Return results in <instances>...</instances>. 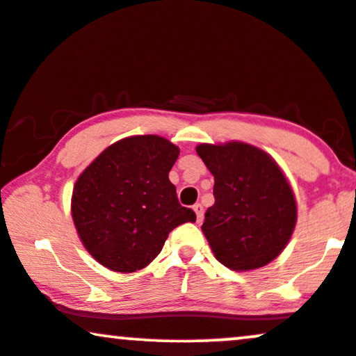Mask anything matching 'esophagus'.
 <instances>
[{"instance_id": "esophagus-1", "label": "esophagus", "mask_w": 356, "mask_h": 356, "mask_svg": "<svg viewBox=\"0 0 356 356\" xmlns=\"http://www.w3.org/2000/svg\"><path fill=\"white\" fill-rule=\"evenodd\" d=\"M193 211H195V215H197V222H202V220H204V205L202 204H195L193 205Z\"/></svg>"}]
</instances>
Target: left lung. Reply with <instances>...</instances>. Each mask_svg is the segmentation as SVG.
Wrapping results in <instances>:
<instances>
[{"mask_svg":"<svg viewBox=\"0 0 356 356\" xmlns=\"http://www.w3.org/2000/svg\"><path fill=\"white\" fill-rule=\"evenodd\" d=\"M215 177V204L202 232L215 258L233 271L268 264L284 250L298 209L284 174L266 152L245 143L197 146Z\"/></svg>","mask_w":356,"mask_h":356,"instance_id":"left-lung-1","label":"left lung"}]
</instances>
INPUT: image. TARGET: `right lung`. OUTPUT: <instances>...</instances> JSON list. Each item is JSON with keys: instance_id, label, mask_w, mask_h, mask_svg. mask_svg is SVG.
<instances>
[{"instance_id": "right-lung-1", "label": "right lung", "mask_w": 356, "mask_h": 356, "mask_svg": "<svg viewBox=\"0 0 356 356\" xmlns=\"http://www.w3.org/2000/svg\"><path fill=\"white\" fill-rule=\"evenodd\" d=\"M179 147L147 134L121 139L83 170L72 193V217L88 253L116 273L147 266L179 225L195 222L179 204L169 170Z\"/></svg>"}]
</instances>
